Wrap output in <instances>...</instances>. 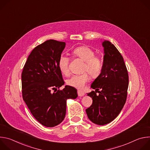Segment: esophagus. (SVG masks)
<instances>
[{
    "instance_id": "34e87169",
    "label": "esophagus",
    "mask_w": 150,
    "mask_h": 150,
    "mask_svg": "<svg viewBox=\"0 0 150 150\" xmlns=\"http://www.w3.org/2000/svg\"><path fill=\"white\" fill-rule=\"evenodd\" d=\"M77 93H78V95L79 97H82V96H83L85 95L84 92L82 91H81V90H78Z\"/></svg>"
}]
</instances>
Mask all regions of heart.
Wrapping results in <instances>:
<instances>
[{"label": "heart", "instance_id": "b5f03b06", "mask_svg": "<svg viewBox=\"0 0 150 150\" xmlns=\"http://www.w3.org/2000/svg\"><path fill=\"white\" fill-rule=\"evenodd\" d=\"M72 55L84 62L83 72H87L93 78H97L101 74L103 69V62L101 57L95 55V51L93 49L87 46H79L73 50ZM69 57L63 54L58 59L59 70L65 75L69 74ZM88 80V74L84 72L80 75H72L67 80V83L75 88L82 89Z\"/></svg>", "mask_w": 150, "mask_h": 150}]
</instances>
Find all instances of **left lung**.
<instances>
[{
  "mask_svg": "<svg viewBox=\"0 0 150 150\" xmlns=\"http://www.w3.org/2000/svg\"><path fill=\"white\" fill-rule=\"evenodd\" d=\"M102 45L103 69L91 85L96 91L87 94L92 98L93 103L86 109L88 119L99 125L111 122L119 115L126 103L129 84L127 68L119 50L109 41H103Z\"/></svg>",
  "mask_w": 150,
  "mask_h": 150,
  "instance_id": "1",
  "label": "left lung"
}]
</instances>
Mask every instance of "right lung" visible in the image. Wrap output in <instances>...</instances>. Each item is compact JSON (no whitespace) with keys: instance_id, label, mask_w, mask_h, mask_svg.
<instances>
[{"instance_id":"1","label":"right lung","mask_w":150,"mask_h":150,"mask_svg":"<svg viewBox=\"0 0 150 150\" xmlns=\"http://www.w3.org/2000/svg\"><path fill=\"white\" fill-rule=\"evenodd\" d=\"M65 45L49 40L35 47L21 75L23 100L34 118L46 127L60 124L65 117L67 99L78 97L76 89L69 85L57 91L65 83L58 59Z\"/></svg>"}]
</instances>
